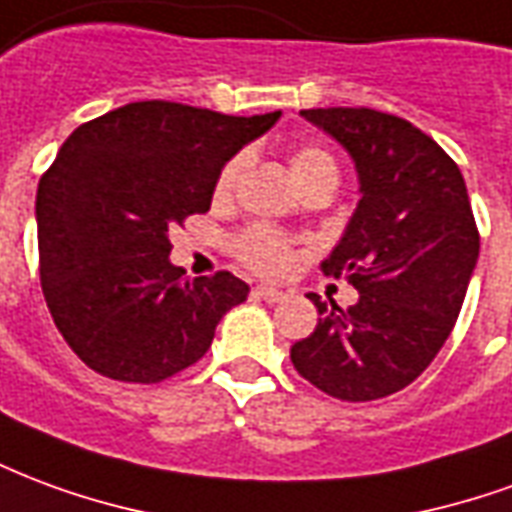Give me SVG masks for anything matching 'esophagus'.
<instances>
[{"instance_id": "34e87169", "label": "esophagus", "mask_w": 512, "mask_h": 512, "mask_svg": "<svg viewBox=\"0 0 512 512\" xmlns=\"http://www.w3.org/2000/svg\"><path fill=\"white\" fill-rule=\"evenodd\" d=\"M252 296H255V299L268 301V304H277V301L285 299V293H282V290L268 288V285H257V288L252 290Z\"/></svg>"}]
</instances>
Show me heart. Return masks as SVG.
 I'll return each instance as SVG.
<instances>
[{"mask_svg": "<svg viewBox=\"0 0 512 512\" xmlns=\"http://www.w3.org/2000/svg\"><path fill=\"white\" fill-rule=\"evenodd\" d=\"M321 169H334V158L323 150L321 145H299L290 156V172L296 183L307 180L315 172ZM244 172V156H233L219 172L216 178V186H213V194L224 200L230 197L238 186V178ZM337 172V169H334ZM233 252L235 257L244 263L246 268H252L257 274H266V277H279L285 274L293 263V244L285 233H279L274 227H266V224H252L233 238Z\"/></svg>", "mask_w": 512, "mask_h": 512, "instance_id": "heart-1", "label": "heart"}]
</instances>
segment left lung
Instances as JSON below:
<instances>
[{"instance_id": "1", "label": "left lung", "mask_w": 512, "mask_h": 512, "mask_svg": "<svg viewBox=\"0 0 512 512\" xmlns=\"http://www.w3.org/2000/svg\"><path fill=\"white\" fill-rule=\"evenodd\" d=\"M354 156L362 200L323 260L359 301H321L318 326L290 348L312 386L348 403L395 395L433 362L458 321L480 233L458 164L408 120L365 106L304 109Z\"/></svg>"}]
</instances>
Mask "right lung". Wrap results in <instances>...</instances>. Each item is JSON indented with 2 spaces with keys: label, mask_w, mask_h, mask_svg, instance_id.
Masks as SVG:
<instances>
[{
  "label": "right lung",
  "mask_w": 512,
  "mask_h": 512,
  "mask_svg": "<svg viewBox=\"0 0 512 512\" xmlns=\"http://www.w3.org/2000/svg\"><path fill=\"white\" fill-rule=\"evenodd\" d=\"M277 117L136 101L65 139L38 183L40 288L84 365L158 384L205 356L249 285L230 271L183 277L169 230L211 208L224 161Z\"/></svg>",
  "instance_id": "right-lung-1"
}]
</instances>
